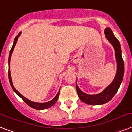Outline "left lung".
Instances as JSON below:
<instances>
[{
  "instance_id": "8db88e82",
  "label": "left lung",
  "mask_w": 132,
  "mask_h": 132,
  "mask_svg": "<svg viewBox=\"0 0 132 132\" xmlns=\"http://www.w3.org/2000/svg\"><path fill=\"white\" fill-rule=\"evenodd\" d=\"M105 36L108 40L110 42L115 50V56L117 63L116 74L114 80L109 86H108L102 92L97 94L90 95L84 93L80 90L76 84V90L79 98L83 102L89 105H102L108 102L113 98L120 88L121 83L123 80L124 74V63L121 56V49L120 42L114 36V33L110 28H106L104 30Z\"/></svg>"
}]
</instances>
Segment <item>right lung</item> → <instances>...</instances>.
Here are the masks:
<instances>
[{
    "mask_svg": "<svg viewBox=\"0 0 132 132\" xmlns=\"http://www.w3.org/2000/svg\"><path fill=\"white\" fill-rule=\"evenodd\" d=\"M21 34V32H19V34L17 35L14 38V43H13V45L12 46V48H11V51L9 52V82H10V84H11V86L12 87V88L13 89V90L14 91L16 94L18 95L19 97L22 98V99L25 102L27 105H28L29 106H30L31 108H32L36 109V110H44V109H47V108H50L51 106H54L55 104V103L56 102L57 100L58 99V96H59V94H60V90L58 91V94H56V96H55L54 98L52 100L49 101V102H44V103H38V102H32V101L30 100L27 99L23 96L20 93H19L18 91L15 89V88L13 86V84H12V78H11V71H10V62H11V56H12V52H13L14 48V47H15L16 44L17 40H18V38L20 36V35Z\"/></svg>",
    "mask_w": 132,
    "mask_h": 132,
    "instance_id": "right-lung-1",
    "label": "right lung"
}]
</instances>
